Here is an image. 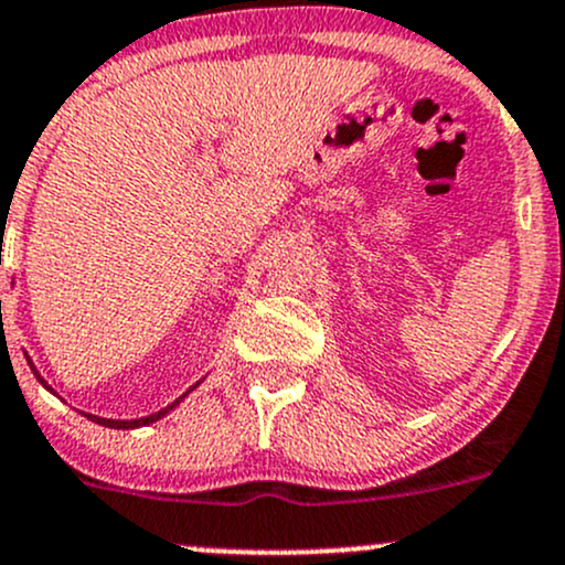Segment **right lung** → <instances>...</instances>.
<instances>
[{
	"label": "right lung",
	"instance_id": "obj_1",
	"mask_svg": "<svg viewBox=\"0 0 565 565\" xmlns=\"http://www.w3.org/2000/svg\"><path fill=\"white\" fill-rule=\"evenodd\" d=\"M26 362L31 364V370H34L36 381H40V383H42V386H45V388H47V392H53V388H51V386H47V381H45V377H42L40 373H36L34 362H31V359H29V356H26ZM198 383H201V381H198ZM198 383H195V386H198ZM195 386H192V388H195ZM192 388H190V392H192ZM190 392H184L182 396H179V399H177V402H171V405H169V407H163V411H158V413H152V415H145V418H131V420H120V418H102V415H90V413H85V418H90V420H93V424H98V426H107V429H139V426H150V424H154V420H160V418H163V415H169V413L173 411V407H177V405H179V402H182V399H184V396H188Z\"/></svg>",
	"mask_w": 565,
	"mask_h": 565
}]
</instances>
